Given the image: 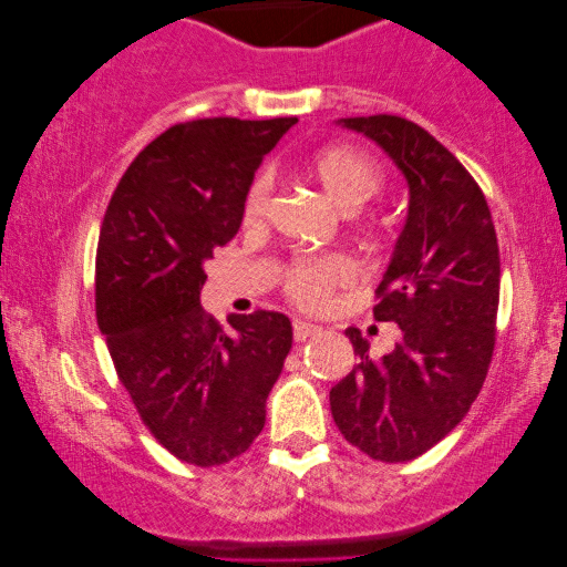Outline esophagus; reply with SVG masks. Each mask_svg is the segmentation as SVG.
Segmentation results:
<instances>
[{"instance_id":"1","label":"esophagus","mask_w":567,"mask_h":567,"mask_svg":"<svg viewBox=\"0 0 567 567\" xmlns=\"http://www.w3.org/2000/svg\"><path fill=\"white\" fill-rule=\"evenodd\" d=\"M317 332H320V328H317V324L307 322V320H293V338H297L299 343H301V340L317 336Z\"/></svg>"}]
</instances>
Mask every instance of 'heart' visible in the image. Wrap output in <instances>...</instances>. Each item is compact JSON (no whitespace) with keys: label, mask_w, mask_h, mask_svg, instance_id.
<instances>
[{"label":"heart","mask_w":567,"mask_h":567,"mask_svg":"<svg viewBox=\"0 0 567 567\" xmlns=\"http://www.w3.org/2000/svg\"><path fill=\"white\" fill-rule=\"evenodd\" d=\"M309 175L328 193V198L343 214H355L382 190V173L377 162L351 146H330L315 154L309 162ZM270 175H260L252 183L245 200V224L260 227L270 208ZM353 266L346 258L328 255V258H299L284 274L286 293L301 307H322L340 286L351 284Z\"/></svg>","instance_id":"heart-1"}]
</instances>
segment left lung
<instances>
[{"label": "left lung", "instance_id": "1", "mask_svg": "<svg viewBox=\"0 0 567 567\" xmlns=\"http://www.w3.org/2000/svg\"><path fill=\"white\" fill-rule=\"evenodd\" d=\"M371 138L408 183V216L379 284L374 317L400 324L392 353L359 355L330 390L346 441L379 462H408L462 423L483 390L495 346L501 258L480 185L429 131L400 115L340 118Z\"/></svg>", "mask_w": 567, "mask_h": 567}]
</instances>
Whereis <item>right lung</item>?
Wrapping results in <instances>:
<instances>
[{"mask_svg": "<svg viewBox=\"0 0 567 567\" xmlns=\"http://www.w3.org/2000/svg\"><path fill=\"white\" fill-rule=\"evenodd\" d=\"M293 123H177L131 162L100 229L95 307L115 371L152 436L196 467L250 449L291 351L289 317L235 315L227 336L200 289L243 224L255 169Z\"/></svg>", "mask_w": 567, "mask_h": 567, "instance_id": "obj_1", "label": "right lung"}]
</instances>
